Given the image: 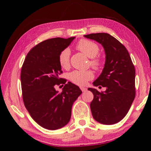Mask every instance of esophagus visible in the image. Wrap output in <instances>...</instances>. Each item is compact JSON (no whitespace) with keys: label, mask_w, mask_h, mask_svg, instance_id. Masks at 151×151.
I'll use <instances>...</instances> for the list:
<instances>
[{"label":"esophagus","mask_w":151,"mask_h":151,"mask_svg":"<svg viewBox=\"0 0 151 151\" xmlns=\"http://www.w3.org/2000/svg\"><path fill=\"white\" fill-rule=\"evenodd\" d=\"M81 91H83V92H85L86 90H87V89H86V88H85V87H83V86H81Z\"/></svg>","instance_id":"1"}]
</instances>
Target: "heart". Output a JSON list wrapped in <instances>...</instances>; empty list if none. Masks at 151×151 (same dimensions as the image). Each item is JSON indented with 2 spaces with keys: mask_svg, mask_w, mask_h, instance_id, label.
<instances>
[{
  "mask_svg": "<svg viewBox=\"0 0 151 151\" xmlns=\"http://www.w3.org/2000/svg\"><path fill=\"white\" fill-rule=\"evenodd\" d=\"M76 48L86 57L91 58V65L95 68H99L101 65V61L96 57L99 52V47L95 42L86 39H82L76 45ZM70 50L68 48L61 51L58 60L59 64L63 68H66L69 65ZM93 73L91 70H75L68 75V78L76 85L83 86L86 82L93 78Z\"/></svg>",
  "mask_w": 151,
  "mask_h": 151,
  "instance_id": "heart-1",
  "label": "heart"
}]
</instances>
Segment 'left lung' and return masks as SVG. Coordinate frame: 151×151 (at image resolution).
<instances>
[{
    "mask_svg": "<svg viewBox=\"0 0 151 151\" xmlns=\"http://www.w3.org/2000/svg\"><path fill=\"white\" fill-rule=\"evenodd\" d=\"M84 37L100 43L106 55L103 70L93 83L94 86L106 87V91L100 93L96 88H88L94 95L90 104L92 114L101 124H116L126 116L134 99V66L124 46L108 33Z\"/></svg>",
    "mask_w": 151,
    "mask_h": 151,
    "instance_id": "left-lung-1",
    "label": "left lung"
}]
</instances>
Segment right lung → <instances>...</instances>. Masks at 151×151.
Here are the masks:
<instances>
[{
    "label": "right lung",
    "mask_w": 151,
    "mask_h": 151,
    "mask_svg": "<svg viewBox=\"0 0 151 151\" xmlns=\"http://www.w3.org/2000/svg\"><path fill=\"white\" fill-rule=\"evenodd\" d=\"M75 38L44 40L29 51L22 66L24 106L34 121L46 129L57 130L67 124L74 102L82 93L78 86L59 78V55ZM60 83L65 85L59 93L54 86Z\"/></svg>",
    "instance_id": "add662e5"
}]
</instances>
